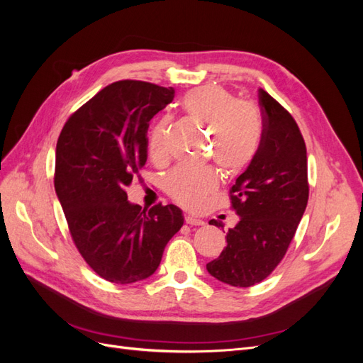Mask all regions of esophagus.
<instances>
[{"label":"esophagus","instance_id":"34e87169","mask_svg":"<svg viewBox=\"0 0 363 363\" xmlns=\"http://www.w3.org/2000/svg\"><path fill=\"white\" fill-rule=\"evenodd\" d=\"M184 221H186V224H188V225H203V224H204L203 219L194 218V216H189V215L184 218Z\"/></svg>","mask_w":363,"mask_h":363}]
</instances>
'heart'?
Wrapping results in <instances>:
<instances>
[{
  "mask_svg": "<svg viewBox=\"0 0 363 363\" xmlns=\"http://www.w3.org/2000/svg\"><path fill=\"white\" fill-rule=\"evenodd\" d=\"M183 108L196 123L208 128L207 155L227 172H240L255 160L263 135V123L257 108L221 86H201L183 98ZM168 119L162 118L152 127L148 152L152 159L164 156V131ZM218 172L212 167H179L168 171L163 188L184 208L195 211L206 196L218 188Z\"/></svg>",
  "mask_w": 363,
  "mask_h": 363,
  "instance_id": "1",
  "label": "heart"
}]
</instances>
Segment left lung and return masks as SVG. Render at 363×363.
I'll return each mask as SVG.
<instances>
[{
	"label": "left lung",
	"instance_id": "1",
	"mask_svg": "<svg viewBox=\"0 0 363 363\" xmlns=\"http://www.w3.org/2000/svg\"><path fill=\"white\" fill-rule=\"evenodd\" d=\"M263 135L257 155L230 188L240 216L227 245L207 271L235 288L265 280L286 255L309 200L307 155L301 131L279 101L259 89ZM223 227V223L211 221Z\"/></svg>",
	"mask_w": 363,
	"mask_h": 363
}]
</instances>
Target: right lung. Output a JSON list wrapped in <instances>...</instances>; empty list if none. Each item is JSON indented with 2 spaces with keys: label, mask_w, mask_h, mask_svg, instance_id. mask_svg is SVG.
I'll use <instances>...</instances> for the list:
<instances>
[{
  "label": "right lung",
  "mask_w": 363,
  "mask_h": 363,
  "mask_svg": "<svg viewBox=\"0 0 363 363\" xmlns=\"http://www.w3.org/2000/svg\"><path fill=\"white\" fill-rule=\"evenodd\" d=\"M174 100L172 87L121 80L106 86L65 123L54 188L72 242L101 279L128 284L155 274L183 225L174 204L147 212L125 188L147 162L151 118Z\"/></svg>",
  "instance_id": "right-lung-1"
}]
</instances>
